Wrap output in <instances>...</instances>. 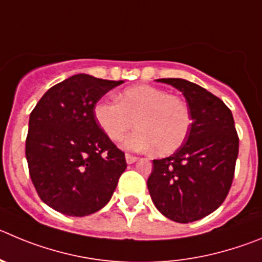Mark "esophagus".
<instances>
[{"instance_id": "esophagus-1", "label": "esophagus", "mask_w": 262, "mask_h": 262, "mask_svg": "<svg viewBox=\"0 0 262 262\" xmlns=\"http://www.w3.org/2000/svg\"><path fill=\"white\" fill-rule=\"evenodd\" d=\"M138 161V157H135V156H131V155H126V162L127 164H134V162H136Z\"/></svg>"}]
</instances>
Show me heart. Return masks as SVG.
<instances>
[{
  "instance_id": "heart-1",
  "label": "heart",
  "mask_w": 262,
  "mask_h": 262,
  "mask_svg": "<svg viewBox=\"0 0 262 262\" xmlns=\"http://www.w3.org/2000/svg\"><path fill=\"white\" fill-rule=\"evenodd\" d=\"M95 118L112 140H123V148L143 152L156 148L161 156L181 147L191 128V112L184 100L153 85H134L117 96V102L102 100L95 106Z\"/></svg>"
}]
</instances>
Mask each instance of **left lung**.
<instances>
[{
    "label": "left lung",
    "instance_id": "1",
    "mask_svg": "<svg viewBox=\"0 0 262 262\" xmlns=\"http://www.w3.org/2000/svg\"><path fill=\"white\" fill-rule=\"evenodd\" d=\"M177 88L191 112L187 139L170 157L153 160L147 186L153 204L169 220L188 224L214 212L234 179L239 138L231 110L192 81L157 79Z\"/></svg>",
    "mask_w": 262,
    "mask_h": 262
}]
</instances>
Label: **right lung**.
<instances>
[{"mask_svg": "<svg viewBox=\"0 0 262 262\" xmlns=\"http://www.w3.org/2000/svg\"><path fill=\"white\" fill-rule=\"evenodd\" d=\"M123 80L76 74L53 85L30 115L26 158L38 196L62 214L104 208L126 170L124 153L95 118L98 100Z\"/></svg>", "mask_w": 262, "mask_h": 262, "instance_id": "add662e5", "label": "right lung"}]
</instances>
